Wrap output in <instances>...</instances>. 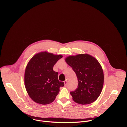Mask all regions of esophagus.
Masks as SVG:
<instances>
[{
	"instance_id": "34e87169",
	"label": "esophagus",
	"mask_w": 127,
	"mask_h": 127,
	"mask_svg": "<svg viewBox=\"0 0 127 127\" xmlns=\"http://www.w3.org/2000/svg\"><path fill=\"white\" fill-rule=\"evenodd\" d=\"M64 85H65V86H66V85H67V80H65V81H64Z\"/></svg>"
}]
</instances>
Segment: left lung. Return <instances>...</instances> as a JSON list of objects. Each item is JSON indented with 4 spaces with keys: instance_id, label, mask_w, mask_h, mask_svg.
<instances>
[{
    "instance_id": "left-lung-1",
    "label": "left lung",
    "mask_w": 127,
    "mask_h": 127,
    "mask_svg": "<svg viewBox=\"0 0 127 127\" xmlns=\"http://www.w3.org/2000/svg\"><path fill=\"white\" fill-rule=\"evenodd\" d=\"M65 61L75 72L78 81L77 88L70 92L73 100L81 104L95 101L101 94L104 81L98 61L87 54L68 56Z\"/></svg>"
}]
</instances>
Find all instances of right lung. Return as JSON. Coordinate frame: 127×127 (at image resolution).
Here are the masks:
<instances>
[{
  "label": "right lung",
  "instance_id": "1",
  "mask_svg": "<svg viewBox=\"0 0 127 127\" xmlns=\"http://www.w3.org/2000/svg\"><path fill=\"white\" fill-rule=\"evenodd\" d=\"M61 55L46 51L34 55L29 62L25 73V85L29 96L35 102L48 104L52 102L59 93L63 82L58 80V72L53 70Z\"/></svg>",
  "mask_w": 127,
  "mask_h": 127
}]
</instances>
